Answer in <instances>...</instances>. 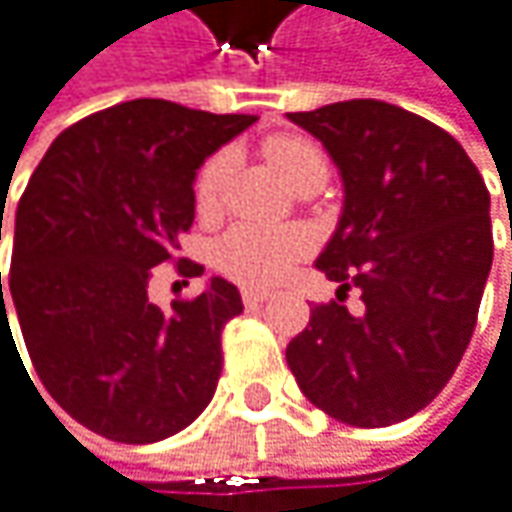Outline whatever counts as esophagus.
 I'll use <instances>...</instances> for the list:
<instances>
[{"label": "esophagus", "mask_w": 512, "mask_h": 512, "mask_svg": "<svg viewBox=\"0 0 512 512\" xmlns=\"http://www.w3.org/2000/svg\"><path fill=\"white\" fill-rule=\"evenodd\" d=\"M273 294L270 291H258V288H242V303L245 306H261V303H267Z\"/></svg>", "instance_id": "34e87169"}]
</instances>
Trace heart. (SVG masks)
I'll use <instances>...</instances> for the list:
<instances>
[{
	"instance_id": "heart-1",
	"label": "heart",
	"mask_w": 512,
	"mask_h": 512,
	"mask_svg": "<svg viewBox=\"0 0 512 512\" xmlns=\"http://www.w3.org/2000/svg\"><path fill=\"white\" fill-rule=\"evenodd\" d=\"M267 161L276 167V173L291 182L303 167L324 161L321 149L303 137H276L264 146ZM230 173V158L224 152L212 155L194 182V200L200 215H212L221 206L224 185ZM306 254V236L288 227H261V224H239L227 230L215 248L218 267L242 282V285H276L291 273V267Z\"/></svg>"
}]
</instances>
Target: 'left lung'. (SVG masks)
<instances>
[{
	"instance_id": "left-lung-1",
	"label": "left lung",
	"mask_w": 512,
	"mask_h": 512,
	"mask_svg": "<svg viewBox=\"0 0 512 512\" xmlns=\"http://www.w3.org/2000/svg\"><path fill=\"white\" fill-rule=\"evenodd\" d=\"M324 143L345 200L315 267L363 315L315 306L288 345L306 399L339 423L414 417L456 372L492 270L489 191L444 128L375 98L288 113Z\"/></svg>"
}]
</instances>
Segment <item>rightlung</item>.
I'll list each match as a JSON object with an SVG mask.
<instances>
[{"label":"right lung","instance_id":"1","mask_svg":"<svg viewBox=\"0 0 512 512\" xmlns=\"http://www.w3.org/2000/svg\"><path fill=\"white\" fill-rule=\"evenodd\" d=\"M251 122L161 98L107 107L50 143L17 203L8 300L26 351L62 411L110 441L170 438L215 393L239 291L215 276L161 312L146 288L194 221L200 164ZM8 300L0 276L11 333Z\"/></svg>","mask_w":512,"mask_h":512}]
</instances>
